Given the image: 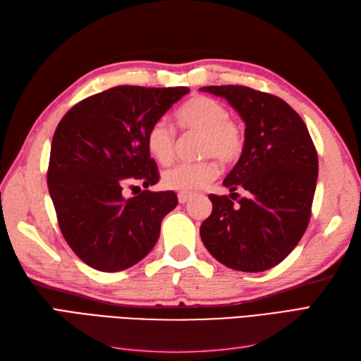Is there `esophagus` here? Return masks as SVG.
<instances>
[{
	"mask_svg": "<svg viewBox=\"0 0 361 361\" xmlns=\"http://www.w3.org/2000/svg\"><path fill=\"white\" fill-rule=\"evenodd\" d=\"M190 199H191L190 194H182V192L178 194V200H179V203H182V204L187 203Z\"/></svg>",
	"mask_w": 361,
	"mask_h": 361,
	"instance_id": "34e87169",
	"label": "esophagus"
}]
</instances>
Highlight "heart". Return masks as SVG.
Instances as JSON below:
<instances>
[{"label": "heart", "mask_w": 361, "mask_h": 361, "mask_svg": "<svg viewBox=\"0 0 361 361\" xmlns=\"http://www.w3.org/2000/svg\"><path fill=\"white\" fill-rule=\"evenodd\" d=\"M228 117L231 113L221 102L207 96H197L180 108L176 120L182 129L200 134V157H212L224 166H231L243 154L244 133L239 125L228 120ZM146 147L152 158L162 166L171 161L174 133L164 120H158L149 128ZM216 173L218 169L211 159L182 162L164 171L161 182L167 190L191 194L214 180Z\"/></svg>", "instance_id": "heart-1"}]
</instances>
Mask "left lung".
I'll list each match as a JSON object with an SVG mask.
<instances>
[{
  "instance_id": "obj_1",
  "label": "left lung",
  "mask_w": 361,
  "mask_h": 361,
  "mask_svg": "<svg viewBox=\"0 0 361 361\" xmlns=\"http://www.w3.org/2000/svg\"><path fill=\"white\" fill-rule=\"evenodd\" d=\"M245 123L244 149L223 185L209 194L212 212L200 226L207 251L223 265L244 272L279 265L309 226L318 180V154L302 118L277 96L244 85H207ZM247 195L235 204L238 188Z\"/></svg>"
}]
</instances>
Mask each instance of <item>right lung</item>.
I'll use <instances>...</instances> for the list:
<instances>
[{
  "label": "right lung",
  "mask_w": 361,
  "mask_h": 361,
  "mask_svg": "<svg viewBox=\"0 0 361 361\" xmlns=\"http://www.w3.org/2000/svg\"><path fill=\"white\" fill-rule=\"evenodd\" d=\"M188 92V87L118 85L87 97L60 120L48 188L60 231L84 264L117 272L155 247L162 218L178 197L173 191L149 190L159 176L146 134ZM133 183L147 190L126 200L124 188Z\"/></svg>",
  "instance_id": "1"
}]
</instances>
